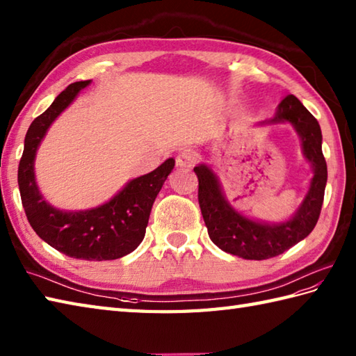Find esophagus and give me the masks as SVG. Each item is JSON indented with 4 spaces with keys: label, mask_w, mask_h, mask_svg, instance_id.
Masks as SVG:
<instances>
[{
    "label": "esophagus",
    "mask_w": 356,
    "mask_h": 356,
    "mask_svg": "<svg viewBox=\"0 0 356 356\" xmlns=\"http://www.w3.org/2000/svg\"><path fill=\"white\" fill-rule=\"evenodd\" d=\"M197 163V155L191 150H183L177 155V165L179 168H192Z\"/></svg>",
    "instance_id": "esophagus-1"
}]
</instances>
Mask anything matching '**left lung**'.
<instances>
[{
  "mask_svg": "<svg viewBox=\"0 0 356 356\" xmlns=\"http://www.w3.org/2000/svg\"><path fill=\"white\" fill-rule=\"evenodd\" d=\"M278 121H289L295 126L301 138L304 156L314 169L307 197L290 221L269 226L245 218L224 200L218 181L207 165L201 164L193 169L198 177V202L210 239L221 250L244 259L259 261L281 255L314 230L321 213L327 164L321 149L320 124L293 95L281 101L277 115L269 122Z\"/></svg>",
  "mask_w": 356,
  "mask_h": 356,
  "instance_id": "1",
  "label": "left lung"
}]
</instances>
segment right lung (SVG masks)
<instances>
[{
    "label": "right lung",
    "mask_w": 356,
    "mask_h": 356,
    "mask_svg": "<svg viewBox=\"0 0 356 356\" xmlns=\"http://www.w3.org/2000/svg\"><path fill=\"white\" fill-rule=\"evenodd\" d=\"M89 83L87 79L67 86L47 111L32 121L18 165V186L27 220L41 239L72 258L107 261L124 257L140 245L152 206L175 165V159L169 158L154 172L132 179L118 195L97 209L61 212L49 206L35 183L36 149L49 126Z\"/></svg>",
    "instance_id": "1"
}]
</instances>
